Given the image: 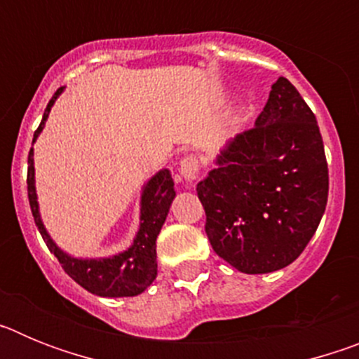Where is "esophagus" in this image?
I'll list each match as a JSON object with an SVG mask.
<instances>
[{"mask_svg":"<svg viewBox=\"0 0 359 359\" xmlns=\"http://www.w3.org/2000/svg\"><path fill=\"white\" fill-rule=\"evenodd\" d=\"M180 177H182L183 182L192 183L198 177L199 174V161L196 156H185L182 161H180Z\"/></svg>","mask_w":359,"mask_h":359,"instance_id":"obj_1","label":"esophagus"}]
</instances>
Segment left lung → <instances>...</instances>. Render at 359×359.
<instances>
[{
	"label": "left lung",
	"mask_w": 359,
	"mask_h": 359,
	"mask_svg": "<svg viewBox=\"0 0 359 359\" xmlns=\"http://www.w3.org/2000/svg\"><path fill=\"white\" fill-rule=\"evenodd\" d=\"M215 165L196 189L214 252L250 275L290 266L325 212L329 170L315 113L287 79Z\"/></svg>",
	"instance_id": "left-lung-1"
}]
</instances>
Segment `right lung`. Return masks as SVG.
Instances as JSON below:
<instances>
[{
    "mask_svg": "<svg viewBox=\"0 0 359 359\" xmlns=\"http://www.w3.org/2000/svg\"><path fill=\"white\" fill-rule=\"evenodd\" d=\"M61 93L62 88H59L44 109L43 120H41L37 131L34 133L32 144L37 140L39 133L43 131L50 109ZM27 185L28 201H30L32 215H34L37 230L43 236L50 252L59 259L62 269L77 282L79 286H82L90 293L98 294V297L107 298L136 297L151 286L152 280L158 275L156 237L163 226L167 214H169L170 203L176 196L169 169L156 172L144 185L140 199V228L136 231V237L131 246L126 252L116 253L113 257H102V259H77V257L68 255L48 236V231L41 221L39 203H37L34 149H30V152H28Z\"/></svg>",
    "mask_w": 359,
    "mask_h": 359,
    "instance_id": "add662e5",
    "label": "right lung"
}]
</instances>
